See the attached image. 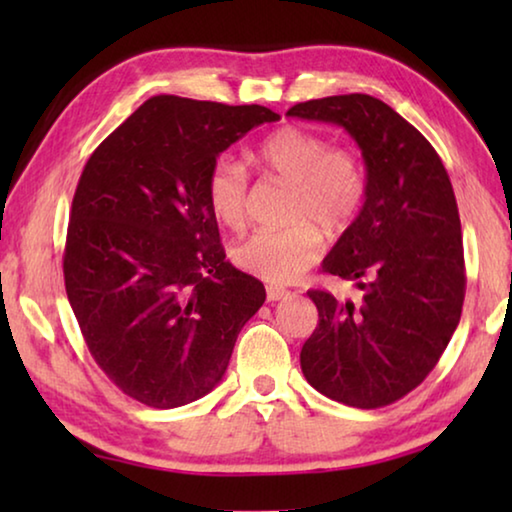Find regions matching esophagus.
Returning <instances> with one entry per match:
<instances>
[{
  "label": "esophagus",
  "mask_w": 512,
  "mask_h": 512,
  "mask_svg": "<svg viewBox=\"0 0 512 512\" xmlns=\"http://www.w3.org/2000/svg\"><path fill=\"white\" fill-rule=\"evenodd\" d=\"M289 296H291V293L287 289H282V287H268L266 289V298L273 300V302L284 300V298H289Z\"/></svg>",
  "instance_id": "1"
}]
</instances>
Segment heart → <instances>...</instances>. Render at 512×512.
Here are the masks:
<instances>
[{"instance_id":"heart-1","label":"heart","mask_w":512,"mask_h":512,"mask_svg":"<svg viewBox=\"0 0 512 512\" xmlns=\"http://www.w3.org/2000/svg\"><path fill=\"white\" fill-rule=\"evenodd\" d=\"M253 158L264 176L289 185L284 219L291 225L253 232L232 248V262L266 282H296L323 250L313 225L336 237L357 219L366 198V173L352 151L329 149L325 137L298 126L277 128L257 146ZM205 194L225 228H244L248 180L239 162L216 160L207 173Z\"/></svg>"}]
</instances>
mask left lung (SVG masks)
Returning <instances> with one entry per match:
<instances>
[{
    "mask_svg": "<svg viewBox=\"0 0 512 512\" xmlns=\"http://www.w3.org/2000/svg\"><path fill=\"white\" fill-rule=\"evenodd\" d=\"M289 117L341 126L366 164V201L323 259L361 298L307 291L318 309L300 366L318 393L357 409L393 404L436 368L461 320L465 259L443 160L370 94L296 103Z\"/></svg>",
    "mask_w": 512,
    "mask_h": 512,
    "instance_id": "obj_1",
    "label": "left lung"
}]
</instances>
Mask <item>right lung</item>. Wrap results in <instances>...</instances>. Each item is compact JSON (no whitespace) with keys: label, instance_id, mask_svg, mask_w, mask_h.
Wrapping results in <instances>:
<instances>
[{"label":"right lung","instance_id":"obj_1","mask_svg":"<svg viewBox=\"0 0 512 512\" xmlns=\"http://www.w3.org/2000/svg\"><path fill=\"white\" fill-rule=\"evenodd\" d=\"M280 115L160 94L90 155L63 257L88 350L119 391L153 409L198 400L223 379L266 291L225 262L205 183L216 158Z\"/></svg>","mask_w":512,"mask_h":512}]
</instances>
